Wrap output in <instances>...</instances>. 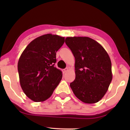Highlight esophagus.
I'll return each mask as SVG.
<instances>
[{
	"mask_svg": "<svg viewBox=\"0 0 130 130\" xmlns=\"http://www.w3.org/2000/svg\"><path fill=\"white\" fill-rule=\"evenodd\" d=\"M68 71V68H66L65 69H63V70H62V71H63V73H67Z\"/></svg>",
	"mask_w": 130,
	"mask_h": 130,
	"instance_id": "obj_1",
	"label": "esophagus"
}]
</instances>
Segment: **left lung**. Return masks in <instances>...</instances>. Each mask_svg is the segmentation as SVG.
Listing matches in <instances>:
<instances>
[{
    "instance_id": "8db88e82",
    "label": "left lung",
    "mask_w": 130,
    "mask_h": 130,
    "mask_svg": "<svg viewBox=\"0 0 130 130\" xmlns=\"http://www.w3.org/2000/svg\"><path fill=\"white\" fill-rule=\"evenodd\" d=\"M65 43L75 58V79L70 87L85 103L102 99L112 79L111 61L104 47L87 37H67Z\"/></svg>"
}]
</instances>
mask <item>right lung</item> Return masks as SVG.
I'll use <instances>...</instances> for the list:
<instances>
[{
	"label": "right lung",
	"instance_id": "add662e5",
	"mask_svg": "<svg viewBox=\"0 0 130 130\" xmlns=\"http://www.w3.org/2000/svg\"><path fill=\"white\" fill-rule=\"evenodd\" d=\"M65 37L48 34L37 37L27 46L18 63L19 82L24 93L31 100L48 99L62 78V72L54 67L56 53Z\"/></svg>",
	"mask_w": 130,
	"mask_h": 130
}]
</instances>
